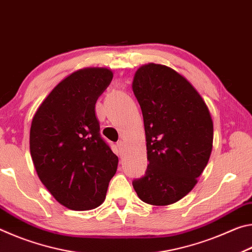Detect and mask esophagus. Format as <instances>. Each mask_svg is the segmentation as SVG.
Instances as JSON below:
<instances>
[{
	"label": "esophagus",
	"mask_w": 252,
	"mask_h": 252,
	"mask_svg": "<svg viewBox=\"0 0 252 252\" xmlns=\"http://www.w3.org/2000/svg\"><path fill=\"white\" fill-rule=\"evenodd\" d=\"M118 148L120 149V151L122 152V151H125V148H126V143L123 142V141H119L118 142Z\"/></svg>",
	"instance_id": "34e87169"
}]
</instances>
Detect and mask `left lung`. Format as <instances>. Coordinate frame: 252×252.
Masks as SVG:
<instances>
[{
	"label": "left lung",
	"instance_id": "8db88e82",
	"mask_svg": "<svg viewBox=\"0 0 252 252\" xmlns=\"http://www.w3.org/2000/svg\"><path fill=\"white\" fill-rule=\"evenodd\" d=\"M132 90L142 111L149 161L144 177L132 185L143 202L168 206L193 189L208 164L210 111L185 76L162 64L139 67Z\"/></svg>",
	"mask_w": 252,
	"mask_h": 252
}]
</instances>
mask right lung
Segmentation results:
<instances>
[{
    "mask_svg": "<svg viewBox=\"0 0 252 252\" xmlns=\"http://www.w3.org/2000/svg\"><path fill=\"white\" fill-rule=\"evenodd\" d=\"M113 78L84 67L62 80L32 119L30 152L41 182L62 206L91 210L104 201L118 157L100 135L95 103Z\"/></svg>",
    "mask_w": 252,
    "mask_h": 252,
    "instance_id": "1",
    "label": "right lung"
}]
</instances>
